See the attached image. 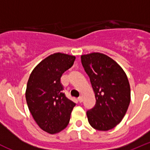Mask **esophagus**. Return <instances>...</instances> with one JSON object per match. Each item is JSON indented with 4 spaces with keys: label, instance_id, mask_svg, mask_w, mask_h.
Instances as JSON below:
<instances>
[{
    "label": "esophagus",
    "instance_id": "1",
    "mask_svg": "<svg viewBox=\"0 0 150 150\" xmlns=\"http://www.w3.org/2000/svg\"><path fill=\"white\" fill-rule=\"evenodd\" d=\"M83 96H79V98H78V100H79V103H81L82 101H83Z\"/></svg>",
    "mask_w": 150,
    "mask_h": 150
}]
</instances>
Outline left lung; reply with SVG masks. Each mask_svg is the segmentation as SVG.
<instances>
[{
    "label": "left lung",
    "mask_w": 150,
    "mask_h": 150,
    "mask_svg": "<svg viewBox=\"0 0 150 150\" xmlns=\"http://www.w3.org/2000/svg\"><path fill=\"white\" fill-rule=\"evenodd\" d=\"M85 71L89 76L96 104L86 114L90 125L108 131L122 120L131 100L126 74L113 59L100 52L81 55Z\"/></svg>",
    "instance_id": "left-lung-1"
}]
</instances>
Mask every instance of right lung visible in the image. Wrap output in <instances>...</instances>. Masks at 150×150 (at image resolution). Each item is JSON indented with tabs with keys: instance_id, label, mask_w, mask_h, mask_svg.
I'll return each instance as SVG.
<instances>
[{
	"instance_id": "1",
	"label": "right lung",
	"mask_w": 150,
	"mask_h": 150,
	"mask_svg": "<svg viewBox=\"0 0 150 150\" xmlns=\"http://www.w3.org/2000/svg\"><path fill=\"white\" fill-rule=\"evenodd\" d=\"M76 57L52 54L34 67L29 76L25 98L30 113L38 126L49 134H56L68 125L76 104L62 92L61 77L72 67Z\"/></svg>"
}]
</instances>
